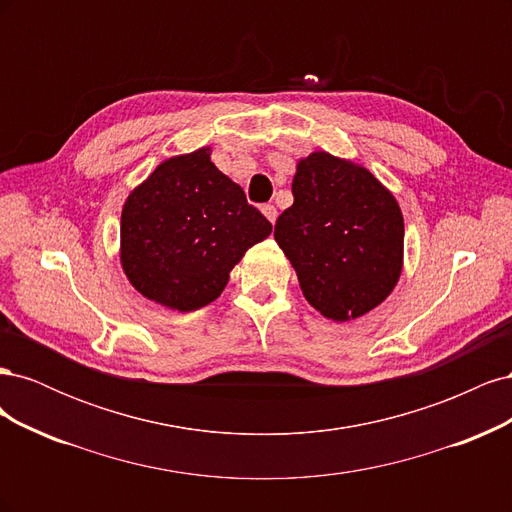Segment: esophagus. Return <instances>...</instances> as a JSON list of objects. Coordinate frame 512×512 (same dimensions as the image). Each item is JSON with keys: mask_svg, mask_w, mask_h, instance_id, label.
<instances>
[{"mask_svg": "<svg viewBox=\"0 0 512 512\" xmlns=\"http://www.w3.org/2000/svg\"><path fill=\"white\" fill-rule=\"evenodd\" d=\"M262 213H265V218H267L271 224H275V220H277V209H275L273 205H262Z\"/></svg>", "mask_w": 512, "mask_h": 512, "instance_id": "obj_1", "label": "esophagus"}]
</instances>
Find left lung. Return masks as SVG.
<instances>
[{
  "instance_id": "1",
  "label": "left lung",
  "mask_w": 512,
  "mask_h": 512,
  "mask_svg": "<svg viewBox=\"0 0 512 512\" xmlns=\"http://www.w3.org/2000/svg\"><path fill=\"white\" fill-rule=\"evenodd\" d=\"M292 196L273 235L305 299L344 322L389 297L404 258V218L393 194L367 168L316 151L299 162Z\"/></svg>"
}]
</instances>
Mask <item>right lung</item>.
<instances>
[{
    "mask_svg": "<svg viewBox=\"0 0 512 512\" xmlns=\"http://www.w3.org/2000/svg\"><path fill=\"white\" fill-rule=\"evenodd\" d=\"M271 228L209 149H198L162 162L128 196L121 265L147 299L194 312L220 297L232 267Z\"/></svg>",
    "mask_w": 512,
    "mask_h": 512,
    "instance_id": "right-lung-1",
    "label": "right lung"
}]
</instances>
